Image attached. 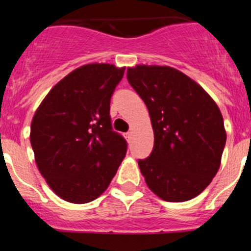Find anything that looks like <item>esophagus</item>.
<instances>
[{"label": "esophagus", "mask_w": 251, "mask_h": 251, "mask_svg": "<svg viewBox=\"0 0 251 251\" xmlns=\"http://www.w3.org/2000/svg\"><path fill=\"white\" fill-rule=\"evenodd\" d=\"M125 137H126V138H127V139H129V138H131V137H132V132H131V131H128V132H127V133H125Z\"/></svg>", "instance_id": "34e87169"}]
</instances>
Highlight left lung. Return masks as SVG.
<instances>
[{"mask_svg": "<svg viewBox=\"0 0 251 251\" xmlns=\"http://www.w3.org/2000/svg\"><path fill=\"white\" fill-rule=\"evenodd\" d=\"M129 85L149 109L154 145L138 160L153 194L166 201L197 197L221 166L226 132L217 103L191 77L169 66L127 68Z\"/></svg>", "mask_w": 251, "mask_h": 251, "instance_id": "8db88e82", "label": "left lung"}]
</instances>
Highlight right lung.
<instances>
[{"instance_id":"right-lung-1","label":"right lung","mask_w":251,"mask_h":251,"mask_svg":"<svg viewBox=\"0 0 251 251\" xmlns=\"http://www.w3.org/2000/svg\"><path fill=\"white\" fill-rule=\"evenodd\" d=\"M124 72L111 63L83 65L60 80L34 114L30 144L37 169L63 201L97 200L125 158L127 144L109 117Z\"/></svg>"}]
</instances>
